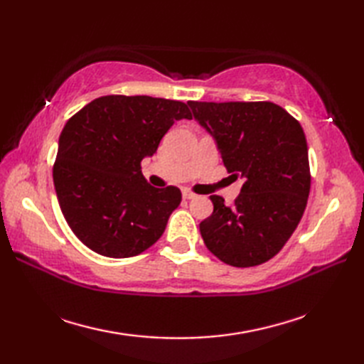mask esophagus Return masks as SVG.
Listing matches in <instances>:
<instances>
[{
	"label": "esophagus",
	"mask_w": 364,
	"mask_h": 364,
	"mask_svg": "<svg viewBox=\"0 0 364 364\" xmlns=\"http://www.w3.org/2000/svg\"><path fill=\"white\" fill-rule=\"evenodd\" d=\"M196 197H197V196L194 194V192H191L189 189H184V191H183V198H184V200H192V198H196Z\"/></svg>",
	"instance_id": "obj_1"
}]
</instances>
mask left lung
Segmentation results:
<instances>
[{
	"label": "left lung",
	"mask_w": 364,
	"mask_h": 364,
	"mask_svg": "<svg viewBox=\"0 0 364 364\" xmlns=\"http://www.w3.org/2000/svg\"><path fill=\"white\" fill-rule=\"evenodd\" d=\"M188 105L231 178L244 181L231 206L210 197L214 211L200 223L205 245L230 266L262 264L288 242L306 208L311 175L304 129L270 102Z\"/></svg>",
	"instance_id": "left-lung-1"
}]
</instances>
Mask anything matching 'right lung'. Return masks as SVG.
<instances>
[{"label":"right lung","instance_id":"obj_1","mask_svg":"<svg viewBox=\"0 0 364 364\" xmlns=\"http://www.w3.org/2000/svg\"><path fill=\"white\" fill-rule=\"evenodd\" d=\"M186 103L146 95L100 97L65 123L53 167L60 211L80 241L109 258H129L162 236L181 203L175 186L158 189L141 162L158 150Z\"/></svg>","mask_w":364,"mask_h":364}]
</instances>
